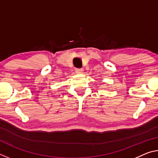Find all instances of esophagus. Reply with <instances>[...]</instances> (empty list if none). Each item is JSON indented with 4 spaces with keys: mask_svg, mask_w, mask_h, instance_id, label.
Wrapping results in <instances>:
<instances>
[{
    "mask_svg": "<svg viewBox=\"0 0 158 158\" xmlns=\"http://www.w3.org/2000/svg\"><path fill=\"white\" fill-rule=\"evenodd\" d=\"M84 72V69L82 68H76V73L77 74H82Z\"/></svg>",
    "mask_w": 158,
    "mask_h": 158,
    "instance_id": "esophagus-1",
    "label": "esophagus"
}]
</instances>
